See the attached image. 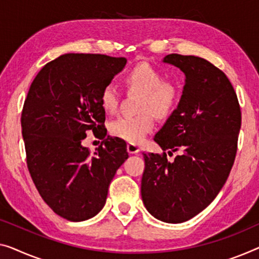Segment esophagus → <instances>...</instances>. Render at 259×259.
Segmentation results:
<instances>
[{
	"instance_id": "1",
	"label": "esophagus",
	"mask_w": 259,
	"mask_h": 259,
	"mask_svg": "<svg viewBox=\"0 0 259 259\" xmlns=\"http://www.w3.org/2000/svg\"><path fill=\"white\" fill-rule=\"evenodd\" d=\"M126 151H128L130 154H136L141 151V148L140 146H137L135 144H130L129 143V144L126 145Z\"/></svg>"
}]
</instances>
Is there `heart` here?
<instances>
[{
    "mask_svg": "<svg viewBox=\"0 0 259 259\" xmlns=\"http://www.w3.org/2000/svg\"><path fill=\"white\" fill-rule=\"evenodd\" d=\"M124 83L131 91L143 93L140 116H122L109 124V131L114 137L130 144H141L154 126L153 115L159 119L168 117L178 105L180 92L173 82L165 81L159 69L148 63L137 64L125 73ZM119 94L116 87L107 84L100 95V103L106 113L117 109Z\"/></svg>",
    "mask_w": 259,
    "mask_h": 259,
    "instance_id": "b5f03b06",
    "label": "heart"
}]
</instances>
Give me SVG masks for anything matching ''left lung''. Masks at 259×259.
Here are the masks:
<instances>
[{"label": "left lung", "instance_id": "8db88e82", "mask_svg": "<svg viewBox=\"0 0 259 259\" xmlns=\"http://www.w3.org/2000/svg\"><path fill=\"white\" fill-rule=\"evenodd\" d=\"M185 84L178 107L154 136L166 153H144L143 203L166 223H183L202 211L226 184L237 151L241 108L233 84L203 58L167 55Z\"/></svg>", "mask_w": 259, "mask_h": 259}]
</instances>
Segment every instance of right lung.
I'll return each instance as SVG.
<instances>
[{
	"label": "right lung",
	"mask_w": 259,
	"mask_h": 259,
	"mask_svg": "<svg viewBox=\"0 0 259 259\" xmlns=\"http://www.w3.org/2000/svg\"><path fill=\"white\" fill-rule=\"evenodd\" d=\"M125 64V58L66 53L46 64L30 86L21 118L28 168L44 201L68 221H86L102 209L129 157L124 142L107 136L100 103ZM90 130L104 140L94 155L80 144Z\"/></svg>",
	"instance_id": "obj_1"
}]
</instances>
